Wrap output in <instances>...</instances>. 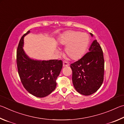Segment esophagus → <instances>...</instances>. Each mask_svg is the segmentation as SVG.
<instances>
[{
    "label": "esophagus",
    "instance_id": "1",
    "mask_svg": "<svg viewBox=\"0 0 124 124\" xmlns=\"http://www.w3.org/2000/svg\"><path fill=\"white\" fill-rule=\"evenodd\" d=\"M69 66V64L66 61H64L63 62V66L64 67H67Z\"/></svg>",
    "mask_w": 124,
    "mask_h": 124
}]
</instances>
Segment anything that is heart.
Returning <instances> with one entry per match:
<instances>
[{
    "label": "heart",
    "instance_id": "b5f03b06",
    "mask_svg": "<svg viewBox=\"0 0 124 124\" xmlns=\"http://www.w3.org/2000/svg\"><path fill=\"white\" fill-rule=\"evenodd\" d=\"M58 42L65 46V54L71 60H78L83 57L89 43V37L84 32L75 30H68L59 37ZM56 53L60 52L56 50Z\"/></svg>",
    "mask_w": 124,
    "mask_h": 124
}]
</instances>
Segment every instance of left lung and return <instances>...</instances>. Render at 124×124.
<instances>
[{
    "label": "left lung",
    "instance_id": "8db88e82",
    "mask_svg": "<svg viewBox=\"0 0 124 124\" xmlns=\"http://www.w3.org/2000/svg\"><path fill=\"white\" fill-rule=\"evenodd\" d=\"M89 51L70 65L73 86L77 92L85 96L94 94L101 87L105 68L102 49L96 40L93 41Z\"/></svg>",
    "mask_w": 124,
    "mask_h": 124
}]
</instances>
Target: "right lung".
<instances>
[{
	"instance_id": "right-lung-1",
	"label": "right lung",
	"mask_w": 124,
	"mask_h": 124,
	"mask_svg": "<svg viewBox=\"0 0 124 124\" xmlns=\"http://www.w3.org/2000/svg\"><path fill=\"white\" fill-rule=\"evenodd\" d=\"M22 37L17 49V65L22 83L30 94L38 97L48 96L55 90L56 80L62 68V60H38L30 59L23 50Z\"/></svg>"
}]
</instances>
